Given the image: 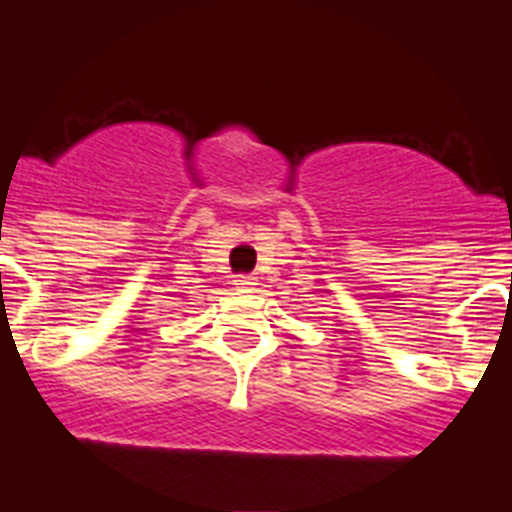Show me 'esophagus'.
<instances>
[{"mask_svg": "<svg viewBox=\"0 0 512 512\" xmlns=\"http://www.w3.org/2000/svg\"><path fill=\"white\" fill-rule=\"evenodd\" d=\"M252 281H255V278H252L250 273H239L237 278H234V286H239V288H250V286H252Z\"/></svg>", "mask_w": 512, "mask_h": 512, "instance_id": "1", "label": "esophagus"}]
</instances>
